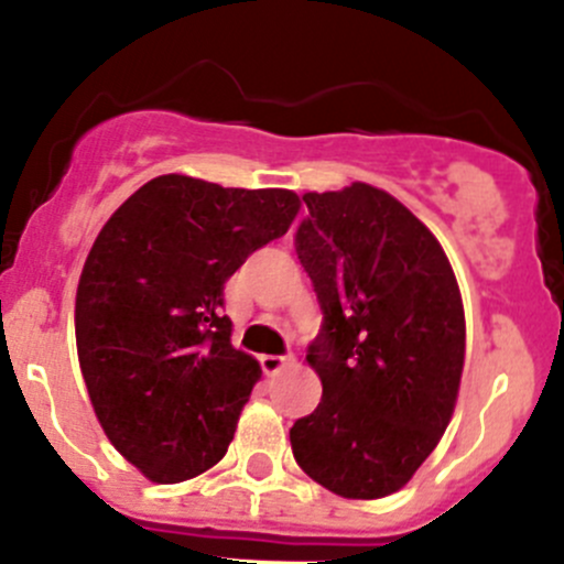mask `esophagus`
I'll return each instance as SVG.
<instances>
[{
  "instance_id": "obj_1",
  "label": "esophagus",
  "mask_w": 564,
  "mask_h": 564,
  "mask_svg": "<svg viewBox=\"0 0 564 564\" xmlns=\"http://www.w3.org/2000/svg\"><path fill=\"white\" fill-rule=\"evenodd\" d=\"M286 362H289L286 355H264V357H261V368H264V373H270V377H272V373L281 371Z\"/></svg>"
}]
</instances>
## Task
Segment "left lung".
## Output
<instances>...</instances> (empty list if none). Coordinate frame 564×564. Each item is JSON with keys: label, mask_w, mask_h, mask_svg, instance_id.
Listing matches in <instances>:
<instances>
[{"label": "left lung", "mask_w": 564, "mask_h": 564, "mask_svg": "<svg viewBox=\"0 0 564 564\" xmlns=\"http://www.w3.org/2000/svg\"><path fill=\"white\" fill-rule=\"evenodd\" d=\"M294 250L322 308L308 346L322 401L289 431L300 469L346 499L412 480L453 417L464 305L436 237L366 182L305 193Z\"/></svg>", "instance_id": "obj_1"}]
</instances>
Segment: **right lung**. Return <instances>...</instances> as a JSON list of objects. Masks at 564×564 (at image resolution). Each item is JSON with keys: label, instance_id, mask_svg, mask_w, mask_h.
I'll list each match as a JSON object with an SVG mask.
<instances>
[{"label": "right lung", "instance_id": "right-lung-1", "mask_svg": "<svg viewBox=\"0 0 564 564\" xmlns=\"http://www.w3.org/2000/svg\"><path fill=\"white\" fill-rule=\"evenodd\" d=\"M297 193L182 174L141 185L100 229L76 292V346L111 445L152 482L226 456L261 368L231 346L224 283L289 231Z\"/></svg>", "mask_w": 564, "mask_h": 564}]
</instances>
